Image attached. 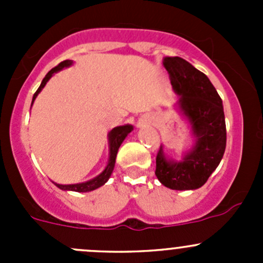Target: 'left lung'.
<instances>
[{"label":"left lung","mask_w":263,"mask_h":263,"mask_svg":"<svg viewBox=\"0 0 263 263\" xmlns=\"http://www.w3.org/2000/svg\"><path fill=\"white\" fill-rule=\"evenodd\" d=\"M163 65L179 95L177 107L187 117L196 141L181 161L168 160L160 146L155 174L171 190H197L217 168L227 146L221 98L208 76L183 58L165 57Z\"/></svg>","instance_id":"8db88e82"}]
</instances>
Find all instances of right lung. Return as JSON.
Listing matches in <instances>:
<instances>
[{"label": "right lung", "instance_id": "obj_1", "mask_svg": "<svg viewBox=\"0 0 263 263\" xmlns=\"http://www.w3.org/2000/svg\"><path fill=\"white\" fill-rule=\"evenodd\" d=\"M71 65H72V61L66 60V61H63V62H61L58 66H55L54 68H52V70L47 73L46 78H44L43 81H42L41 86L38 87V90H36L35 94H34L33 103H34V100H35V98L38 97L39 92L42 91V89L46 86V84L48 82L49 79L52 78L53 73L58 72L60 70H62V68H65V67H68V66H71ZM33 103H31V104H33ZM132 129H134V127H132L131 124H124V126L116 127V128H113L112 131L108 134V139H109V160H108V164H107V166H105V169L99 174V176L95 177V178H92V179H90V181H87V182L78 183V184H58V183H54V184L63 191H75V192H89V191H94V190H97V188L102 187V185L104 184L108 179H109L110 174H112L113 169H115L117 153H118L119 146H121V144L123 142V140L126 139L127 135H128Z\"/></svg>", "mask_w": 263, "mask_h": 263}]
</instances>
